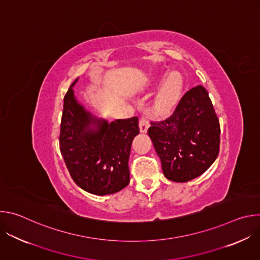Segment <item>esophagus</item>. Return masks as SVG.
Instances as JSON below:
<instances>
[{
	"mask_svg": "<svg viewBox=\"0 0 260 260\" xmlns=\"http://www.w3.org/2000/svg\"><path fill=\"white\" fill-rule=\"evenodd\" d=\"M139 125H140L141 133H147L148 128H149V126H150V123H149V121H148V119L146 117H142L140 119Z\"/></svg>",
	"mask_w": 260,
	"mask_h": 260,
	"instance_id": "obj_1",
	"label": "esophagus"
}]
</instances>
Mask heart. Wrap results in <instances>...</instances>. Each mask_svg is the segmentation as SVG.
<instances>
[{"instance_id":"heart-1","label":"heart","mask_w":260,"mask_h":260,"mask_svg":"<svg viewBox=\"0 0 260 260\" xmlns=\"http://www.w3.org/2000/svg\"><path fill=\"white\" fill-rule=\"evenodd\" d=\"M183 88V78L178 72H172L158 88L152 104V113L157 116L170 114L180 100Z\"/></svg>"}]
</instances>
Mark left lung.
Wrapping results in <instances>:
<instances>
[{"instance_id": "1", "label": "left lung", "mask_w": 260, "mask_h": 260, "mask_svg": "<svg viewBox=\"0 0 260 260\" xmlns=\"http://www.w3.org/2000/svg\"><path fill=\"white\" fill-rule=\"evenodd\" d=\"M148 135L167 179L187 182L204 174L217 158L220 145L219 120L205 87L188 90L172 116L151 121Z\"/></svg>"}]
</instances>
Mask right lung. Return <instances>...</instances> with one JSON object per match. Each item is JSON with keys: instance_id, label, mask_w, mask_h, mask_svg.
I'll use <instances>...</instances> for the list:
<instances>
[{"instance_id": "1", "label": "right lung", "mask_w": 260, "mask_h": 260, "mask_svg": "<svg viewBox=\"0 0 260 260\" xmlns=\"http://www.w3.org/2000/svg\"><path fill=\"white\" fill-rule=\"evenodd\" d=\"M77 81L63 98L60 153L80 188L96 196L118 192L129 183L128 158L133 140L140 133L139 119L108 122L96 118L74 95Z\"/></svg>"}]
</instances>
